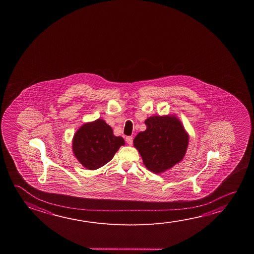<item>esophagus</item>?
I'll return each instance as SVG.
<instances>
[{"instance_id":"34e87169","label":"esophagus","mask_w":254,"mask_h":254,"mask_svg":"<svg viewBox=\"0 0 254 254\" xmlns=\"http://www.w3.org/2000/svg\"><path fill=\"white\" fill-rule=\"evenodd\" d=\"M126 141L128 143L129 145L133 144V137L132 136H127V137L126 138Z\"/></svg>"}]
</instances>
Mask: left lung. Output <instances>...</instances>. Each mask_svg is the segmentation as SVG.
Segmentation results:
<instances>
[{
	"label": "left lung",
	"mask_w": 254,
	"mask_h": 254,
	"mask_svg": "<svg viewBox=\"0 0 254 254\" xmlns=\"http://www.w3.org/2000/svg\"><path fill=\"white\" fill-rule=\"evenodd\" d=\"M144 123L146 130L133 139V146L148 170L162 174L183 160L190 135L175 115L150 117Z\"/></svg>",
	"instance_id": "8db88e82"
}]
</instances>
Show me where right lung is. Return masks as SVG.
<instances>
[{"mask_svg": "<svg viewBox=\"0 0 254 254\" xmlns=\"http://www.w3.org/2000/svg\"><path fill=\"white\" fill-rule=\"evenodd\" d=\"M123 145L124 139L115 136L113 128L101 119L83 124L72 138L73 154L88 170L104 167Z\"/></svg>", "mask_w": 254, "mask_h": 254, "instance_id": "1", "label": "right lung"}]
</instances>
